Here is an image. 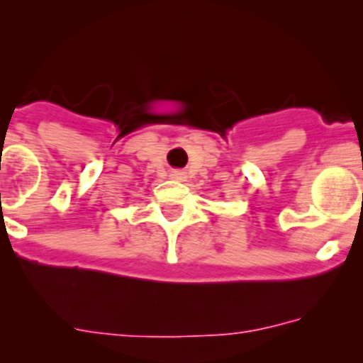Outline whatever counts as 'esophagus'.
Instances as JSON below:
<instances>
[{
  "label": "esophagus",
  "instance_id": "34e87169",
  "mask_svg": "<svg viewBox=\"0 0 363 363\" xmlns=\"http://www.w3.org/2000/svg\"><path fill=\"white\" fill-rule=\"evenodd\" d=\"M170 177L174 179V181H184L186 174H184V172H181V170H174V172H172V174H170Z\"/></svg>",
  "mask_w": 363,
  "mask_h": 363
}]
</instances>
